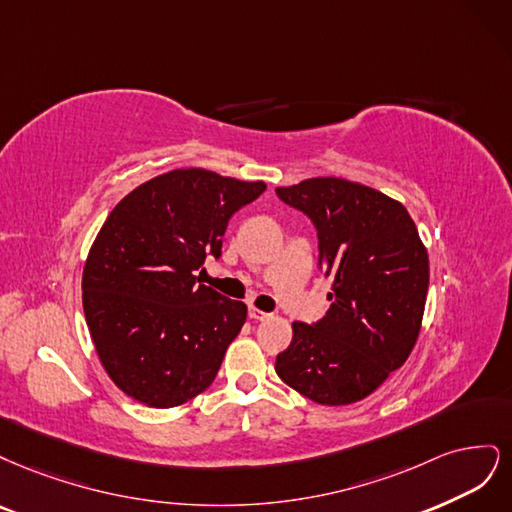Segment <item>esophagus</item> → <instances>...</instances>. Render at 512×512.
<instances>
[{
    "label": "esophagus",
    "mask_w": 512,
    "mask_h": 512,
    "mask_svg": "<svg viewBox=\"0 0 512 512\" xmlns=\"http://www.w3.org/2000/svg\"><path fill=\"white\" fill-rule=\"evenodd\" d=\"M249 317H251L253 321H263V319H268V317H270V312H263V310H259V308H255V306H251V308H249Z\"/></svg>",
    "instance_id": "34e87169"
}]
</instances>
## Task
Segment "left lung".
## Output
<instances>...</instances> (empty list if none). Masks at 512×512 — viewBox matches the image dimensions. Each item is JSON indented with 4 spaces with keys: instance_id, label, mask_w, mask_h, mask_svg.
I'll return each instance as SVG.
<instances>
[{
    "instance_id": "obj_1",
    "label": "left lung",
    "mask_w": 512,
    "mask_h": 512,
    "mask_svg": "<svg viewBox=\"0 0 512 512\" xmlns=\"http://www.w3.org/2000/svg\"><path fill=\"white\" fill-rule=\"evenodd\" d=\"M276 195L315 225L317 266L334 278L332 306L315 323H293L276 374L317 404L364 400L419 336L430 261L415 221L400 202L342 178H308Z\"/></svg>"
}]
</instances>
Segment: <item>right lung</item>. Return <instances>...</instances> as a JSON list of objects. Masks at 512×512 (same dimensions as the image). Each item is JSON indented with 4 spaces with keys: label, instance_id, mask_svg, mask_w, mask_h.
I'll list each match as a JSON object with an SVG mask.
<instances>
[{
    "label": "right lung",
    "instance_id": "right-lung-1",
    "mask_svg": "<svg viewBox=\"0 0 512 512\" xmlns=\"http://www.w3.org/2000/svg\"><path fill=\"white\" fill-rule=\"evenodd\" d=\"M263 191L210 170H174L108 214L82 274V306L102 366L129 398L172 408L214 381L246 306L197 272L221 257L229 219Z\"/></svg>",
    "mask_w": 512,
    "mask_h": 512
}]
</instances>
